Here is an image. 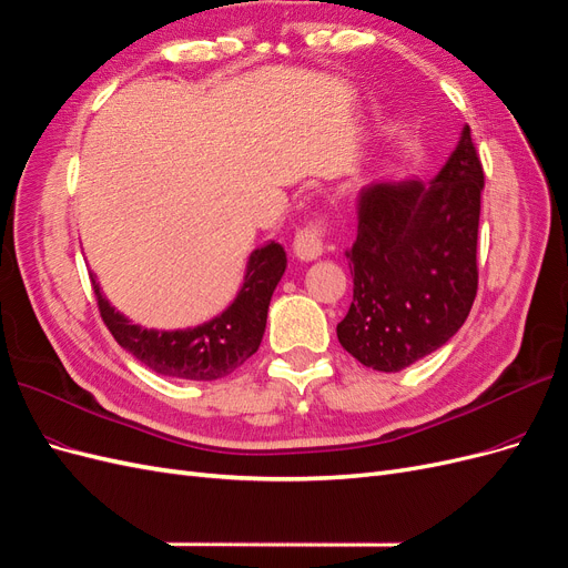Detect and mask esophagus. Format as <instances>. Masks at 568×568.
Instances as JSON below:
<instances>
[{
  "instance_id": "obj_1",
  "label": "esophagus",
  "mask_w": 568,
  "mask_h": 568,
  "mask_svg": "<svg viewBox=\"0 0 568 568\" xmlns=\"http://www.w3.org/2000/svg\"><path fill=\"white\" fill-rule=\"evenodd\" d=\"M323 237H325V224L323 222H314V224H308V226L297 231L295 243H292V250H295V254H297L302 262L318 260L321 254H323V250H325Z\"/></svg>"
}]
</instances>
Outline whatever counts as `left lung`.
Returning <instances> with one entry per match:
<instances>
[{
  "mask_svg": "<svg viewBox=\"0 0 568 568\" xmlns=\"http://www.w3.org/2000/svg\"><path fill=\"white\" fill-rule=\"evenodd\" d=\"M484 168L469 126L429 184L382 181L361 191L346 260L354 302L337 339L365 368L398 373L444 346L477 297Z\"/></svg>",
  "mask_w": 568,
  "mask_h": 568,
  "instance_id": "left-lung-1",
  "label": "left lung"
}]
</instances>
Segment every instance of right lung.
Wrapping results in <instances>:
<instances>
[{"instance_id": "add662e5", "label": "right lung", "mask_w": 568, "mask_h": 568, "mask_svg": "<svg viewBox=\"0 0 568 568\" xmlns=\"http://www.w3.org/2000/svg\"><path fill=\"white\" fill-rule=\"evenodd\" d=\"M287 266L285 250L278 243L257 247L247 260L245 281L233 304L212 321L186 331H149L124 318L103 297L94 273L91 285L101 318L122 349L130 352L158 375L212 382L231 375L260 349L271 295Z\"/></svg>"}]
</instances>
